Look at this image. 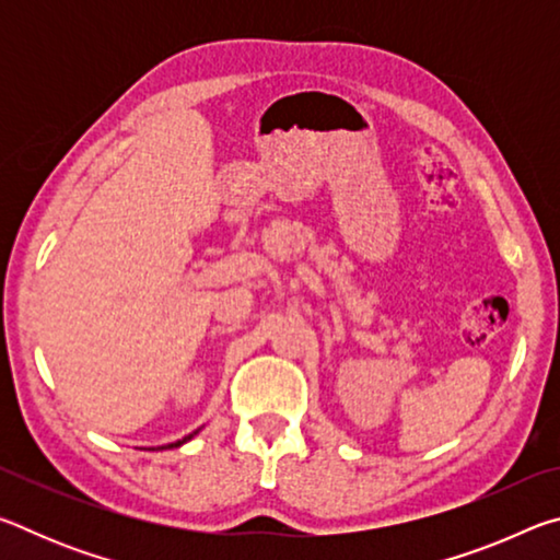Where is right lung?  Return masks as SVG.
Returning <instances> with one entry per match:
<instances>
[{
  "mask_svg": "<svg viewBox=\"0 0 560 560\" xmlns=\"http://www.w3.org/2000/svg\"><path fill=\"white\" fill-rule=\"evenodd\" d=\"M200 430H202V428H200ZM200 430L189 432V434H187V438H183V440H177V442H170V444H165V447H158V450H173V447H183V444H185V442H189V440H192V438H195V434H197V432H200Z\"/></svg>",
  "mask_w": 560,
  "mask_h": 560,
  "instance_id": "obj_1",
  "label": "right lung"
}]
</instances>
